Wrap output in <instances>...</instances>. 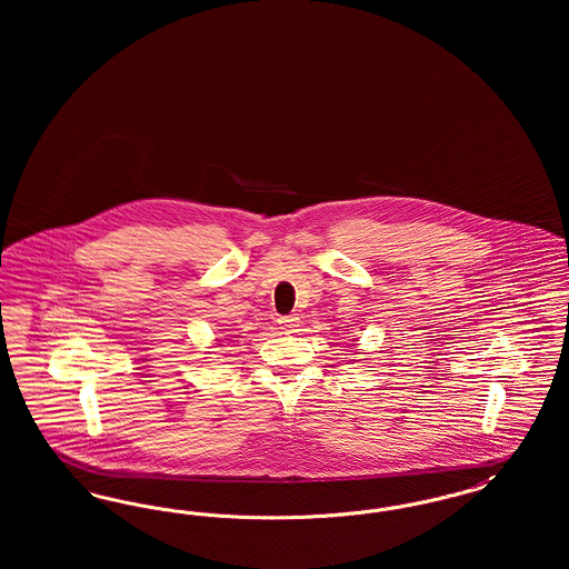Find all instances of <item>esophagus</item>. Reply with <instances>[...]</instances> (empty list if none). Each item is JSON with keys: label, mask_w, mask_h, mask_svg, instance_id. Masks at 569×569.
<instances>
[{"label": "esophagus", "mask_w": 569, "mask_h": 569, "mask_svg": "<svg viewBox=\"0 0 569 569\" xmlns=\"http://www.w3.org/2000/svg\"><path fill=\"white\" fill-rule=\"evenodd\" d=\"M279 325L283 326V328H288V330H292V328H297L298 318L297 316H283V318H279L277 320Z\"/></svg>", "instance_id": "1"}]
</instances>
